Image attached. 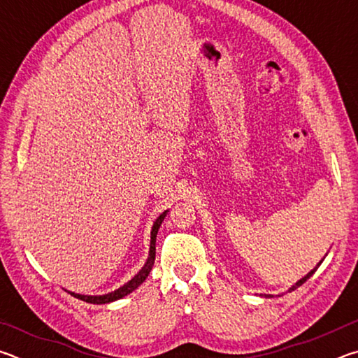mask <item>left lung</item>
Here are the masks:
<instances>
[{
    "label": "left lung",
    "mask_w": 358,
    "mask_h": 358,
    "mask_svg": "<svg viewBox=\"0 0 358 358\" xmlns=\"http://www.w3.org/2000/svg\"><path fill=\"white\" fill-rule=\"evenodd\" d=\"M314 271H316V268H314V270H311V271H310V273H308V275H306L305 278H301V280H300L299 282H296V284H295V286H294L292 289H290V290H295L296 287H300V286H301V284H303V282H305L306 280H310V276H311V275L314 273Z\"/></svg>",
    "instance_id": "1"
}]
</instances>
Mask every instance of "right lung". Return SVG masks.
I'll use <instances>...</instances> for the list:
<instances>
[{"instance_id":"obj_1","label":"right lung","mask_w":358,"mask_h":358,"mask_svg":"<svg viewBox=\"0 0 358 358\" xmlns=\"http://www.w3.org/2000/svg\"><path fill=\"white\" fill-rule=\"evenodd\" d=\"M166 215H167V211H164V213H162L159 217H157V220L155 221V224H153V229H151V245H150V257H148V260H147V264L143 265V268L138 271V273L132 278V280L129 281V282H126L123 287H120V289H117V290H113V292H110V294H106V295H99V296H93V295H80V294H72L71 292V295H74L76 299H78V300H83V301H87V303H94V305H102V303H110V301H115V300H120V299H123L124 295H128V294H131L132 290L134 289H137L138 286H141V284L147 280V276L150 275V271H151V266H153V264H155V257H156V234H157V229L161 227V224H162V221H164V217H166Z\"/></svg>"}]
</instances>
